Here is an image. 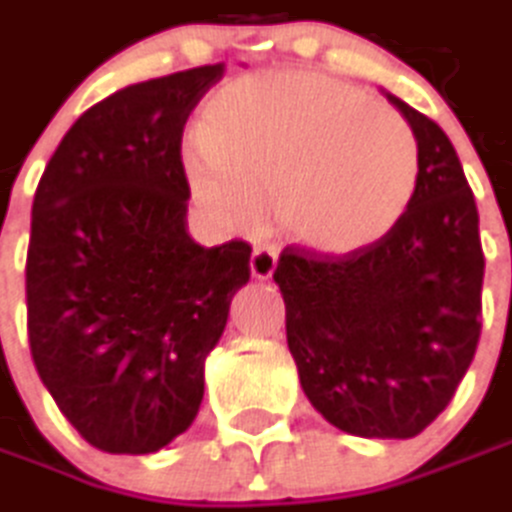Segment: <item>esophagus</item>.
Wrapping results in <instances>:
<instances>
[{
	"instance_id": "esophagus-1",
	"label": "esophagus",
	"mask_w": 512,
	"mask_h": 512,
	"mask_svg": "<svg viewBox=\"0 0 512 512\" xmlns=\"http://www.w3.org/2000/svg\"><path fill=\"white\" fill-rule=\"evenodd\" d=\"M250 271H253V276H256V279H271L276 271L274 247H268V244L256 247V250H253V256H250Z\"/></svg>"
}]
</instances>
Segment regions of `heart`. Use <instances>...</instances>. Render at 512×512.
Wrapping results in <instances>:
<instances>
[{
	"mask_svg": "<svg viewBox=\"0 0 512 512\" xmlns=\"http://www.w3.org/2000/svg\"><path fill=\"white\" fill-rule=\"evenodd\" d=\"M186 174L192 195L236 230H253L276 198L294 241L355 253L405 218L420 148L396 110L361 90L314 72H268L209 98Z\"/></svg>",
	"mask_w": 512,
	"mask_h": 512,
	"instance_id": "1",
	"label": "heart"
}]
</instances>
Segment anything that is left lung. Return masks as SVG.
I'll return each mask as SVG.
<instances>
[{"instance_id":"8db88e82","label":"left lung","mask_w":512,"mask_h":512,"mask_svg":"<svg viewBox=\"0 0 512 512\" xmlns=\"http://www.w3.org/2000/svg\"><path fill=\"white\" fill-rule=\"evenodd\" d=\"M384 95L420 148L414 203L364 250L285 247L274 282L314 411L355 437L408 440L443 414L475 358L484 250L455 145L420 110Z\"/></svg>"}]
</instances>
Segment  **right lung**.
<instances>
[{
    "label": "right lung",
    "instance_id": "1",
    "mask_svg": "<svg viewBox=\"0 0 512 512\" xmlns=\"http://www.w3.org/2000/svg\"><path fill=\"white\" fill-rule=\"evenodd\" d=\"M224 63L130 84L46 165L25 262L31 358L60 414L110 455H151L198 417L203 364L250 279V244L189 236L180 142Z\"/></svg>",
    "mask_w": 512,
    "mask_h": 512
}]
</instances>
